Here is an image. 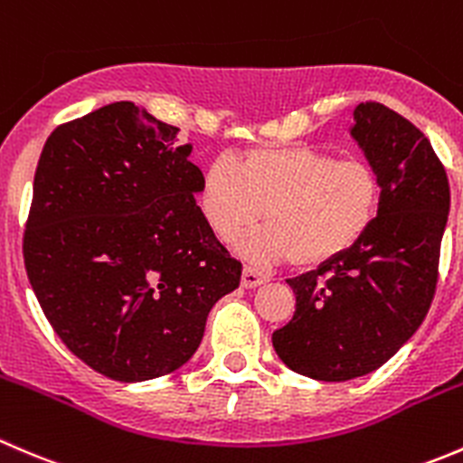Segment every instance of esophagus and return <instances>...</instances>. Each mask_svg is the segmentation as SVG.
I'll list each match as a JSON object with an SVG mask.
<instances>
[{
    "label": "esophagus",
    "mask_w": 463,
    "mask_h": 463,
    "mask_svg": "<svg viewBox=\"0 0 463 463\" xmlns=\"http://www.w3.org/2000/svg\"><path fill=\"white\" fill-rule=\"evenodd\" d=\"M268 281H269L268 274L259 272V269H254V268H245V269H242L241 286H242V288H247V290H251V288L263 286V283H268Z\"/></svg>",
    "instance_id": "34e87169"
}]
</instances>
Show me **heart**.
Here are the masks:
<instances>
[{
  "label": "heart",
  "mask_w": 463,
  "mask_h": 463,
  "mask_svg": "<svg viewBox=\"0 0 463 463\" xmlns=\"http://www.w3.org/2000/svg\"><path fill=\"white\" fill-rule=\"evenodd\" d=\"M381 177L363 159H337L313 146L259 148L241 166L218 157L200 186V209L221 241L265 227L241 242L247 259L319 268L346 254L372 230Z\"/></svg>",
  "instance_id": "1"
}]
</instances>
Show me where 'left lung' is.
Segmentation results:
<instances>
[{
	"mask_svg": "<svg viewBox=\"0 0 463 463\" xmlns=\"http://www.w3.org/2000/svg\"><path fill=\"white\" fill-rule=\"evenodd\" d=\"M349 132L381 177L378 216L346 254L288 279L297 308L272 333L288 369L324 383L376 372L414 335L432 304L450 212L446 171L414 123L360 103Z\"/></svg>",
	"mask_w": 463,
	"mask_h": 463,
	"instance_id": "8db88e82",
	"label": "left lung"
}]
</instances>
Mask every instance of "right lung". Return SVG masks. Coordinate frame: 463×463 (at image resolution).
<instances>
[{
	"mask_svg": "<svg viewBox=\"0 0 463 463\" xmlns=\"http://www.w3.org/2000/svg\"><path fill=\"white\" fill-rule=\"evenodd\" d=\"M177 128L117 100L44 144L24 232L31 288L67 349L112 381L189 363L207 315L241 283L195 195Z\"/></svg>",
	"mask_w": 463,
	"mask_h": 463,
	"instance_id": "right-lung-1",
	"label": "right lung"
}]
</instances>
